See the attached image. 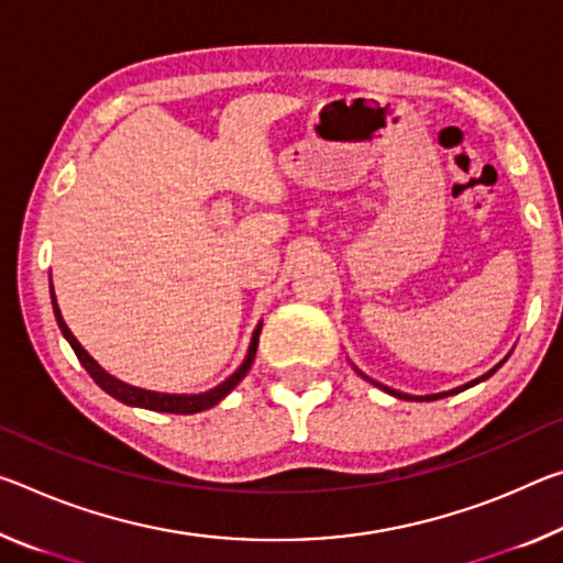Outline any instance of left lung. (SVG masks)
I'll return each instance as SVG.
<instances>
[{"label": "left lung", "mask_w": 563, "mask_h": 563, "mask_svg": "<svg viewBox=\"0 0 563 563\" xmlns=\"http://www.w3.org/2000/svg\"><path fill=\"white\" fill-rule=\"evenodd\" d=\"M506 361V358H504ZM504 361L501 363H498V365H494V368H490L488 373H484V376H481V378H476V380H471V383H466V386H461V388H453V390H445V394H435V396H406V394H398V390H394V388H388V386H380V383H376V380H371L368 376H363V373H361V376L365 378V380H371L373 383V386H378V388H383V390H386V394H390V396H396V398H406V400H439V398H443V396H453V394H459V390H466V388H471V386H476V383H481V380H486V378H490V376H494V373L498 371V368H501V365H504Z\"/></svg>", "instance_id": "8db88e82"}]
</instances>
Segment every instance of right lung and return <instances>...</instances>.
Segmentation results:
<instances>
[{
	"label": "right lung",
	"mask_w": 563,
	"mask_h": 563,
	"mask_svg": "<svg viewBox=\"0 0 563 563\" xmlns=\"http://www.w3.org/2000/svg\"><path fill=\"white\" fill-rule=\"evenodd\" d=\"M52 308H55V318H57V325L62 330V335L67 338L69 345H73L75 355L79 358V363L85 365V371L92 376V380L100 386L104 394H110L112 398L122 400V404L128 406H137V408H147V410H163V413H200V410H208L212 406H218L222 398H225L230 390H233L240 380L245 378V373L250 371V365H253L255 361V351H257V338H261V328H255L253 338H250V347H247V355L245 361L240 363V368L233 373V376L225 378L220 383V386L205 390V394H198V396H169V394H155V390H145V388H135V386H128V383L118 380L114 376H110V373L102 371L100 365H97V361L89 355L82 345H79L77 338L73 335V330L67 328L65 320H62V313H59V306L55 300V292H52Z\"/></svg>",
	"instance_id": "1"
}]
</instances>
